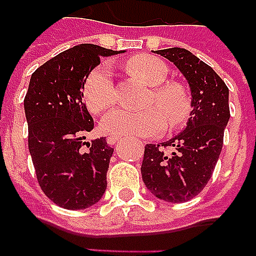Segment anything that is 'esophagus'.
<instances>
[{"label": "esophagus", "mask_w": 256, "mask_h": 256, "mask_svg": "<svg viewBox=\"0 0 256 256\" xmlns=\"http://www.w3.org/2000/svg\"><path fill=\"white\" fill-rule=\"evenodd\" d=\"M118 140H121L120 136H109V138H106V142L109 146H113V144H116Z\"/></svg>", "instance_id": "obj_1"}]
</instances>
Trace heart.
I'll use <instances>...</instances> for the list:
<instances>
[{
  "label": "heart",
  "mask_w": 256,
  "mask_h": 256,
  "mask_svg": "<svg viewBox=\"0 0 256 256\" xmlns=\"http://www.w3.org/2000/svg\"><path fill=\"white\" fill-rule=\"evenodd\" d=\"M126 70L134 80L152 88L147 106L158 109L150 108L143 112L113 110L101 120L100 126L104 134L147 138L162 132L166 121L170 130L185 126L192 114V97L184 84L167 80L166 63L152 55H136L126 60ZM82 93L86 108L94 114L112 108L116 94L109 67L94 68L84 80Z\"/></svg>",
  "instance_id": "heart-1"
}]
</instances>
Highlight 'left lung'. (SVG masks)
<instances>
[{
  "label": "left lung",
  "instance_id": "left-lung-1",
  "mask_svg": "<svg viewBox=\"0 0 256 256\" xmlns=\"http://www.w3.org/2000/svg\"><path fill=\"white\" fill-rule=\"evenodd\" d=\"M185 76L192 90V114L180 135L144 147L142 176L147 189L167 202L196 197L212 176L230 120L228 88L212 67L185 48L159 50Z\"/></svg>",
  "mask_w": 256,
  "mask_h": 256
}]
</instances>
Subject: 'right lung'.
Masks as SVG:
<instances>
[{"mask_svg": "<svg viewBox=\"0 0 256 256\" xmlns=\"http://www.w3.org/2000/svg\"><path fill=\"white\" fill-rule=\"evenodd\" d=\"M116 54L121 51L80 44L47 60L30 76L24 98L28 147L40 188L64 209L89 208L106 189L113 148L105 138L84 142L94 121L82 89L101 56Z\"/></svg>", "mask_w": 256, "mask_h": 256, "instance_id": "obj_1", "label": "right lung"}]
</instances>
